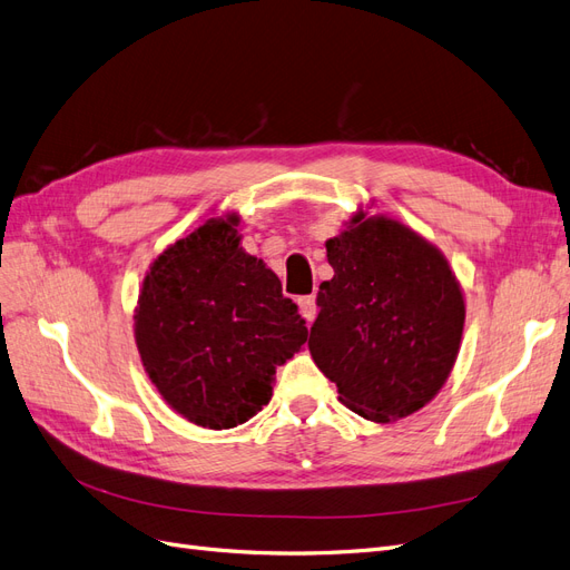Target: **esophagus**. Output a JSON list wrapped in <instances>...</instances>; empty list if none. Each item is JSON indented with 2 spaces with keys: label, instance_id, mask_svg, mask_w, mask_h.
<instances>
[{
  "label": "esophagus",
  "instance_id": "1",
  "mask_svg": "<svg viewBox=\"0 0 570 570\" xmlns=\"http://www.w3.org/2000/svg\"><path fill=\"white\" fill-rule=\"evenodd\" d=\"M299 308H302V316H304L306 325H312L316 318V295L299 297Z\"/></svg>",
  "mask_w": 570,
  "mask_h": 570
}]
</instances>
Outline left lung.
<instances>
[{"label":"left lung","mask_w":570,"mask_h":570,"mask_svg":"<svg viewBox=\"0 0 570 570\" xmlns=\"http://www.w3.org/2000/svg\"><path fill=\"white\" fill-rule=\"evenodd\" d=\"M308 352L358 416L390 423L440 392L459 354L465 306L446 258L404 223L358 212L327 239Z\"/></svg>","instance_id":"8db88e82"}]
</instances>
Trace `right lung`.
<instances>
[{
	"label": "right lung",
	"instance_id": "1",
	"mask_svg": "<svg viewBox=\"0 0 570 570\" xmlns=\"http://www.w3.org/2000/svg\"><path fill=\"white\" fill-rule=\"evenodd\" d=\"M237 216L212 218L154 258L135 308V342L168 406L226 430L271 402L275 366L306 342L297 304L239 247Z\"/></svg>",
	"mask_w": 570,
	"mask_h": 570
}]
</instances>
